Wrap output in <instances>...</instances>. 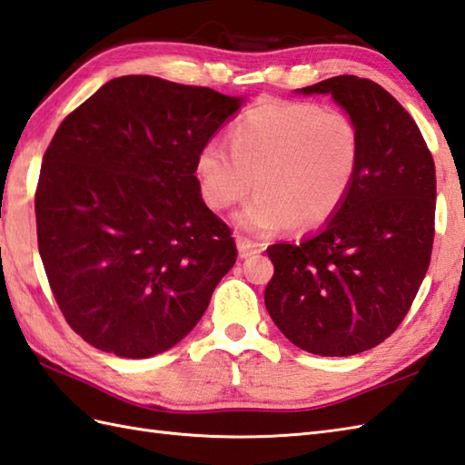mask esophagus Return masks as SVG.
<instances>
[{
    "mask_svg": "<svg viewBox=\"0 0 465 465\" xmlns=\"http://www.w3.org/2000/svg\"><path fill=\"white\" fill-rule=\"evenodd\" d=\"M235 242H237V252H240V257H252V255L262 253V245L247 240L243 235H237Z\"/></svg>",
    "mask_w": 465,
    "mask_h": 465,
    "instance_id": "34e87169",
    "label": "esophagus"
}]
</instances>
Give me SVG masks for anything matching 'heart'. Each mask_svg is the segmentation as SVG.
Listing matches in <instances>:
<instances>
[{"label": "heart", "instance_id": "b5f03b06", "mask_svg": "<svg viewBox=\"0 0 465 465\" xmlns=\"http://www.w3.org/2000/svg\"><path fill=\"white\" fill-rule=\"evenodd\" d=\"M232 153L210 143L196 158L203 203L223 212L259 192L237 213L247 233L272 235L327 223L347 200L361 164V133L332 106L272 103L247 113L228 134Z\"/></svg>", "mask_w": 465, "mask_h": 465}]
</instances>
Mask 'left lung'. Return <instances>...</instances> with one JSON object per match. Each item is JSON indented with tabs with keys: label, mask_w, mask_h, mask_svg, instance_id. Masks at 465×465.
Masks as SVG:
<instances>
[{
	"label": "left lung",
	"mask_w": 465,
	"mask_h": 465,
	"mask_svg": "<svg viewBox=\"0 0 465 465\" xmlns=\"http://www.w3.org/2000/svg\"><path fill=\"white\" fill-rule=\"evenodd\" d=\"M331 94L359 126L361 164L325 230L267 247L275 273L265 307L312 354L351 356L398 329L428 272L436 168L414 118L374 81L339 74L305 86Z\"/></svg>",
	"instance_id": "1"
}]
</instances>
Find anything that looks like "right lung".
<instances>
[{
	"instance_id": "1",
	"label": "right lung",
	"mask_w": 465,
	"mask_h": 465,
	"mask_svg": "<svg viewBox=\"0 0 465 465\" xmlns=\"http://www.w3.org/2000/svg\"><path fill=\"white\" fill-rule=\"evenodd\" d=\"M242 99L148 74L103 84L59 124L35 190L37 243L69 327L148 359L180 342L235 263L196 158Z\"/></svg>"
}]
</instances>
